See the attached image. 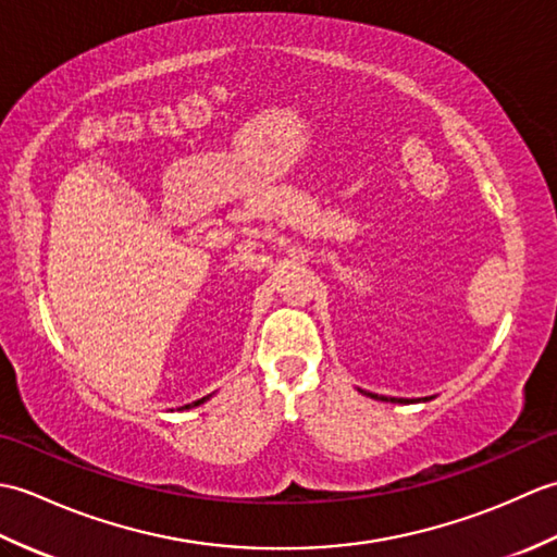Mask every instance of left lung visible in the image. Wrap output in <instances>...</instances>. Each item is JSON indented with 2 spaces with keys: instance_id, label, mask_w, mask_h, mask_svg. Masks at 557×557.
Returning a JSON list of instances; mask_svg holds the SVG:
<instances>
[{
  "instance_id": "obj_1",
  "label": "left lung",
  "mask_w": 557,
  "mask_h": 557,
  "mask_svg": "<svg viewBox=\"0 0 557 557\" xmlns=\"http://www.w3.org/2000/svg\"><path fill=\"white\" fill-rule=\"evenodd\" d=\"M366 397L371 399H381V401H395V405H411V401H431L433 397H421V399H405V397H383V395H375V393H366V389H359Z\"/></svg>"
}]
</instances>
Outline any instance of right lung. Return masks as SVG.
Masks as SVG:
<instances>
[{
	"instance_id": "right-lung-1",
	"label": "right lung",
	"mask_w": 557,
	"mask_h": 557,
	"mask_svg": "<svg viewBox=\"0 0 557 557\" xmlns=\"http://www.w3.org/2000/svg\"><path fill=\"white\" fill-rule=\"evenodd\" d=\"M212 395H208V397H200V399H196V401H191V405H184V407H180V411H186V409H194V407H200L203 405V401H208Z\"/></svg>"
}]
</instances>
